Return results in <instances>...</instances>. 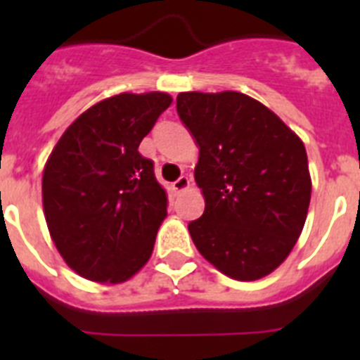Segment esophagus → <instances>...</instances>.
I'll use <instances>...</instances> for the list:
<instances>
[{"label": "esophagus", "instance_id": "34e87169", "mask_svg": "<svg viewBox=\"0 0 360 360\" xmlns=\"http://www.w3.org/2000/svg\"><path fill=\"white\" fill-rule=\"evenodd\" d=\"M189 186H191L189 176H180V178H178V180H174V182H173V189L176 191V193H180V191L187 189V187H189Z\"/></svg>", "mask_w": 360, "mask_h": 360}]
</instances>
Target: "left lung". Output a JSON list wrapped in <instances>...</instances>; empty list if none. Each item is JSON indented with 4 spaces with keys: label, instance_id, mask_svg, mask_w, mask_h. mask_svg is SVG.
Segmentation results:
<instances>
[{
    "label": "left lung",
    "instance_id": "obj_1",
    "mask_svg": "<svg viewBox=\"0 0 360 360\" xmlns=\"http://www.w3.org/2000/svg\"><path fill=\"white\" fill-rule=\"evenodd\" d=\"M200 148L195 180L205 211L189 232L209 263L238 281L278 269L294 249L310 205L304 146L274 111L238 91L176 97Z\"/></svg>",
    "mask_w": 360,
    "mask_h": 360
}]
</instances>
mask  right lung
Returning <instances> with one entry per match:
<instances>
[{"instance_id":"obj_1","label":"right lung","mask_w":360,"mask_h":360,"mask_svg":"<svg viewBox=\"0 0 360 360\" xmlns=\"http://www.w3.org/2000/svg\"><path fill=\"white\" fill-rule=\"evenodd\" d=\"M171 103L162 91L101 101L63 133L44 165L50 236L82 278L122 283L148 263L167 195L139 146Z\"/></svg>"}]
</instances>
